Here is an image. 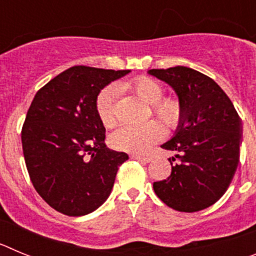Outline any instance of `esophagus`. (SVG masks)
Masks as SVG:
<instances>
[{
  "mask_svg": "<svg viewBox=\"0 0 256 256\" xmlns=\"http://www.w3.org/2000/svg\"><path fill=\"white\" fill-rule=\"evenodd\" d=\"M130 159H134V160H138V162H150L151 159L150 158H148V156H140V155H130Z\"/></svg>",
  "mask_w": 256,
  "mask_h": 256,
  "instance_id": "1",
  "label": "esophagus"
}]
</instances>
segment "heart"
<instances>
[{
	"label": "heart",
	"mask_w": 256,
	"mask_h": 256,
	"mask_svg": "<svg viewBox=\"0 0 256 256\" xmlns=\"http://www.w3.org/2000/svg\"><path fill=\"white\" fill-rule=\"evenodd\" d=\"M124 88L132 91L144 102L151 105L152 112L156 118L166 126H177L182 118V106L180 101L173 97L164 96V88L160 83L151 78H137L124 86ZM115 97L116 88L108 86L98 94L96 100V112L101 123L105 126H112L116 123L115 112ZM164 126L159 122L150 120L140 126H123L118 128L110 136V144L119 151L130 154L148 152L152 144L164 137Z\"/></svg>",
	"instance_id": "1"
}]
</instances>
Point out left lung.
Here are the masks:
<instances>
[{
  "instance_id": "obj_1",
  "label": "left lung",
  "mask_w": 256,
  "mask_h": 256,
  "mask_svg": "<svg viewBox=\"0 0 256 256\" xmlns=\"http://www.w3.org/2000/svg\"><path fill=\"white\" fill-rule=\"evenodd\" d=\"M148 74L168 83L182 106L176 133L162 144L176 154L169 159L172 173L154 182V191L178 212L206 209L224 195L236 173L241 119L224 91L198 70L174 66L151 69Z\"/></svg>"
}]
</instances>
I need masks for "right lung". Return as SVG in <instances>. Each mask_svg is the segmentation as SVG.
<instances>
[{"label":"right lung","instance_id":"right-lung-1","mask_svg":"<svg viewBox=\"0 0 256 256\" xmlns=\"http://www.w3.org/2000/svg\"><path fill=\"white\" fill-rule=\"evenodd\" d=\"M130 72L72 66L32 101L22 130L26 169L40 198L65 216L100 208L128 160L126 152L106 148L96 100L102 88Z\"/></svg>","mask_w":256,"mask_h":256}]
</instances>
